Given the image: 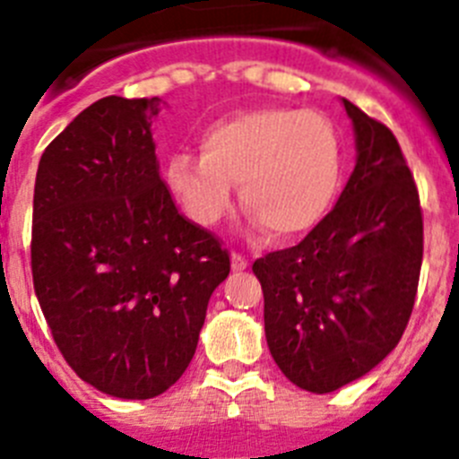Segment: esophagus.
<instances>
[{"label":"esophagus","instance_id":"esophagus-1","mask_svg":"<svg viewBox=\"0 0 459 459\" xmlns=\"http://www.w3.org/2000/svg\"><path fill=\"white\" fill-rule=\"evenodd\" d=\"M232 269L234 271L248 269V259L243 257V255H238V253H232Z\"/></svg>","mask_w":459,"mask_h":459}]
</instances>
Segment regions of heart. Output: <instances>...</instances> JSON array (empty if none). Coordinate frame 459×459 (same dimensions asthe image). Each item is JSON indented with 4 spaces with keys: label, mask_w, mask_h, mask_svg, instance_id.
I'll return each mask as SVG.
<instances>
[{
    "label": "heart",
    "mask_w": 459,
    "mask_h": 459,
    "mask_svg": "<svg viewBox=\"0 0 459 459\" xmlns=\"http://www.w3.org/2000/svg\"><path fill=\"white\" fill-rule=\"evenodd\" d=\"M202 156L186 149L169 153L165 184L186 216L216 227L238 197L255 227H271L280 238L312 232L342 186V142L319 112L257 108L209 124L200 135Z\"/></svg>",
    "instance_id": "b5f03b06"
}]
</instances>
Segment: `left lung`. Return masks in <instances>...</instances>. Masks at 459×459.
<instances>
[{
  "label": "left lung",
  "mask_w": 459,
  "mask_h": 459,
  "mask_svg": "<svg viewBox=\"0 0 459 459\" xmlns=\"http://www.w3.org/2000/svg\"><path fill=\"white\" fill-rule=\"evenodd\" d=\"M356 165L338 204L299 246L253 264L282 375L333 393L379 366L411 317L423 262L419 190L395 135L342 99Z\"/></svg>",
  "instance_id": "obj_1"
}]
</instances>
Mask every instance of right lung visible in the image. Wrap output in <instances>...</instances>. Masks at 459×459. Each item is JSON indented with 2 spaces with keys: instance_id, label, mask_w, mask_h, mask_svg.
<instances>
[{
  "instance_id": "right-lung-1",
  "label": "right lung",
  "mask_w": 459,
  "mask_h": 459,
  "mask_svg": "<svg viewBox=\"0 0 459 459\" xmlns=\"http://www.w3.org/2000/svg\"><path fill=\"white\" fill-rule=\"evenodd\" d=\"M160 99L105 96L40 156L31 275L56 347L82 381L149 400L188 368L206 306L230 275L221 241L160 179Z\"/></svg>"
}]
</instances>
